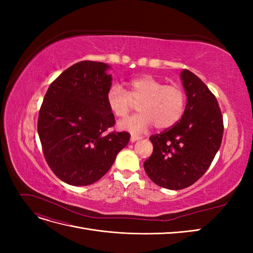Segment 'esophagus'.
Masks as SVG:
<instances>
[{"label": "esophagus", "mask_w": 253, "mask_h": 253, "mask_svg": "<svg viewBox=\"0 0 253 253\" xmlns=\"http://www.w3.org/2000/svg\"><path fill=\"white\" fill-rule=\"evenodd\" d=\"M141 138H142V137L139 136V135H135V134H132V135H131V141H132V142H135V141L139 140V139H141Z\"/></svg>", "instance_id": "obj_1"}]
</instances>
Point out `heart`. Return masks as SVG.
<instances>
[{
    "label": "heart",
    "instance_id": "obj_1",
    "mask_svg": "<svg viewBox=\"0 0 253 253\" xmlns=\"http://www.w3.org/2000/svg\"><path fill=\"white\" fill-rule=\"evenodd\" d=\"M106 103L118 118L126 117L138 104L140 113L120 121L118 127L142 133L153 125L165 129L178 122L185 111L186 94L177 85H166L153 76L143 75L129 80L127 90L119 84L111 86Z\"/></svg>",
    "mask_w": 253,
    "mask_h": 253
}]
</instances>
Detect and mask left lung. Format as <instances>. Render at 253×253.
I'll use <instances>...</instances> for the list:
<instances>
[{
	"mask_svg": "<svg viewBox=\"0 0 253 253\" xmlns=\"http://www.w3.org/2000/svg\"><path fill=\"white\" fill-rule=\"evenodd\" d=\"M187 105L180 120L152 135V155L143 168L157 186L169 190L190 187L208 170L223 139V116L208 86L192 72L180 73Z\"/></svg>",
	"mask_w": 253,
	"mask_h": 253,
	"instance_id": "8db88e82",
	"label": "left lung"
}]
</instances>
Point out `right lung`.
<instances>
[{
    "label": "right lung",
    "instance_id": "obj_1",
    "mask_svg": "<svg viewBox=\"0 0 253 253\" xmlns=\"http://www.w3.org/2000/svg\"><path fill=\"white\" fill-rule=\"evenodd\" d=\"M111 66L81 61L53 81L38 119L45 159L61 180L88 186L108 172L129 140L127 132L106 133L115 125L106 103L112 85Z\"/></svg>",
    "mask_w": 253,
    "mask_h": 253
}]
</instances>
